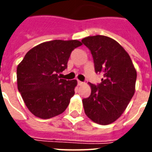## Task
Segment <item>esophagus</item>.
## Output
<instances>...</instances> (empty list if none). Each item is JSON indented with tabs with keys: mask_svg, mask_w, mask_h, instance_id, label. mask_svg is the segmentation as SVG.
I'll return each mask as SVG.
<instances>
[{
	"mask_svg": "<svg viewBox=\"0 0 152 152\" xmlns=\"http://www.w3.org/2000/svg\"><path fill=\"white\" fill-rule=\"evenodd\" d=\"M83 84H84V83H83V82H82V81H80V80L78 81V85L79 86H82V85H83Z\"/></svg>",
	"mask_w": 152,
	"mask_h": 152,
	"instance_id": "34e87169",
	"label": "esophagus"
}]
</instances>
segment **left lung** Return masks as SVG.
<instances>
[{
  "label": "left lung",
  "instance_id": "1",
  "mask_svg": "<svg viewBox=\"0 0 152 152\" xmlns=\"http://www.w3.org/2000/svg\"><path fill=\"white\" fill-rule=\"evenodd\" d=\"M82 42L92 54L96 73L102 74L101 83H91V95L82 100L86 115L94 122L106 125L124 113L135 93L137 70L125 49L104 35L88 36Z\"/></svg>",
  "mask_w": 152,
  "mask_h": 152
}]
</instances>
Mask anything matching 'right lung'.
<instances>
[{"label":"right lung","instance_id":"obj_1","mask_svg":"<svg viewBox=\"0 0 152 152\" xmlns=\"http://www.w3.org/2000/svg\"><path fill=\"white\" fill-rule=\"evenodd\" d=\"M78 40H53L34 46L17 66V86L25 105L34 116L49 119L64 112L75 94L76 80L61 79Z\"/></svg>","mask_w":152,"mask_h":152}]
</instances>
